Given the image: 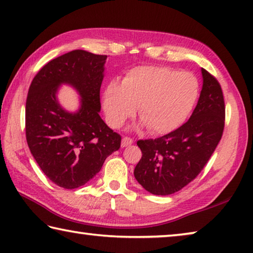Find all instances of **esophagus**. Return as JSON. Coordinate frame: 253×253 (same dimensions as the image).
<instances>
[{"mask_svg":"<svg viewBox=\"0 0 253 253\" xmlns=\"http://www.w3.org/2000/svg\"><path fill=\"white\" fill-rule=\"evenodd\" d=\"M132 143H133V140H132L131 138H127V136H124V138L122 139V148H126L127 147V145H131Z\"/></svg>","mask_w":253,"mask_h":253,"instance_id":"1","label":"esophagus"}]
</instances>
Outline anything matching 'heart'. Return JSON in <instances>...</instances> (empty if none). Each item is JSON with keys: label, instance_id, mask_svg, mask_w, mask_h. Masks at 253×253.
Here are the masks:
<instances>
[{"label": "heart", "instance_id": "1", "mask_svg": "<svg viewBox=\"0 0 253 253\" xmlns=\"http://www.w3.org/2000/svg\"><path fill=\"white\" fill-rule=\"evenodd\" d=\"M200 83L189 72L168 66L144 65L130 70L122 83L111 81L103 92L106 121L122 126L139 106L143 126L154 134H168L180 127L196 106Z\"/></svg>", "mask_w": 253, "mask_h": 253}]
</instances>
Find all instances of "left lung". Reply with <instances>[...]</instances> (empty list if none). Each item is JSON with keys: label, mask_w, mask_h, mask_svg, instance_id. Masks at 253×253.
<instances>
[{"label": "left lung", "mask_w": 253, "mask_h": 253, "mask_svg": "<svg viewBox=\"0 0 253 253\" xmlns=\"http://www.w3.org/2000/svg\"><path fill=\"white\" fill-rule=\"evenodd\" d=\"M203 85L187 122L158 139L139 140L142 158L134 176L148 192L169 196L197 178L220 142L224 129L223 93L213 75L201 69Z\"/></svg>", "instance_id": "8db88e82"}]
</instances>
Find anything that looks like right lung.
<instances>
[{
	"label": "right lung",
	"instance_id": "obj_1",
	"mask_svg": "<svg viewBox=\"0 0 253 253\" xmlns=\"http://www.w3.org/2000/svg\"><path fill=\"white\" fill-rule=\"evenodd\" d=\"M106 55L74 50L51 60L31 83L25 106V134L35 161L53 183L64 189L85 184L100 172L121 136L100 117V88ZM62 84L82 96L77 113L59 105Z\"/></svg>",
	"mask_w": 253,
	"mask_h": 253
}]
</instances>
